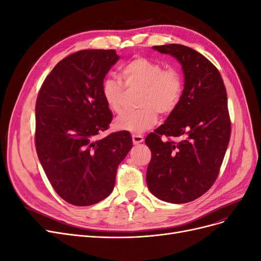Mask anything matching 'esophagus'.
Segmentation results:
<instances>
[{
	"instance_id": "34e87169",
	"label": "esophagus",
	"mask_w": 261,
	"mask_h": 261,
	"mask_svg": "<svg viewBox=\"0 0 261 261\" xmlns=\"http://www.w3.org/2000/svg\"><path fill=\"white\" fill-rule=\"evenodd\" d=\"M132 138H133L134 145H138V144L143 143V141H144V137L141 136V135H135V134H134V135L132 136Z\"/></svg>"
}]
</instances>
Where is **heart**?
Masks as SVG:
<instances>
[{
  "label": "heart",
  "mask_w": 261,
  "mask_h": 261,
  "mask_svg": "<svg viewBox=\"0 0 261 261\" xmlns=\"http://www.w3.org/2000/svg\"><path fill=\"white\" fill-rule=\"evenodd\" d=\"M124 86L114 78H106L101 85L107 107L116 114L124 112L127 92L139 91L135 111L115 122L118 130L140 134L158 122L159 112L172 113L183 94V78L175 68H165L159 62L147 58H135L121 68Z\"/></svg>",
  "instance_id": "1"
}]
</instances>
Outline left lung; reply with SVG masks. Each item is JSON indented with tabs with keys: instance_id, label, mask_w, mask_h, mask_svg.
Listing matches in <instances>:
<instances>
[{
	"instance_id": "obj_1",
	"label": "left lung",
	"mask_w": 261,
	"mask_h": 261,
	"mask_svg": "<svg viewBox=\"0 0 261 261\" xmlns=\"http://www.w3.org/2000/svg\"><path fill=\"white\" fill-rule=\"evenodd\" d=\"M152 49L177 60L184 89L165 123L147 136L151 150L147 185L156 198L171 203L193 201L215 183L231 135L225 86L219 70L199 52L181 44ZM161 136L179 140H161Z\"/></svg>"
}]
</instances>
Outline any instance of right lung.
Instances as JSON below:
<instances>
[{
  "label": "right lung",
  "mask_w": 261,
  "mask_h": 261,
  "mask_svg": "<svg viewBox=\"0 0 261 261\" xmlns=\"http://www.w3.org/2000/svg\"><path fill=\"white\" fill-rule=\"evenodd\" d=\"M120 57L114 50H83L60 61L36 103V149L61 198L90 206L112 193L116 170L133 147L127 132L97 138L112 113L101 85Z\"/></svg>",
  "instance_id": "right-lung-1"
}]
</instances>
